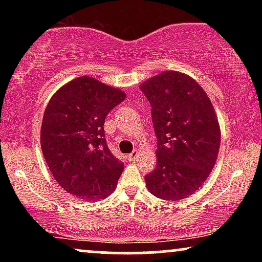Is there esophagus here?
<instances>
[{
    "label": "esophagus",
    "mask_w": 262,
    "mask_h": 262,
    "mask_svg": "<svg viewBox=\"0 0 262 262\" xmlns=\"http://www.w3.org/2000/svg\"><path fill=\"white\" fill-rule=\"evenodd\" d=\"M137 157H138V151H132L130 155L127 156V159L130 161H135L136 159H137Z\"/></svg>",
    "instance_id": "34e87169"
}]
</instances>
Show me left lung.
Returning <instances> with one entry per match:
<instances>
[{
    "mask_svg": "<svg viewBox=\"0 0 262 262\" xmlns=\"http://www.w3.org/2000/svg\"><path fill=\"white\" fill-rule=\"evenodd\" d=\"M141 91L151 106L157 166L145 175L148 189L163 200L193 194L216 163L221 131L203 88L187 75L164 71Z\"/></svg>",
    "mask_w": 262,
    "mask_h": 262,
    "instance_id": "left-lung-1",
    "label": "left lung"
}]
</instances>
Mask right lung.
<instances>
[{
  "mask_svg": "<svg viewBox=\"0 0 262 262\" xmlns=\"http://www.w3.org/2000/svg\"><path fill=\"white\" fill-rule=\"evenodd\" d=\"M124 99L119 89L82 76L49 101L40 131L42 155L55 180L74 196L96 202L116 188L124 163L108 149L103 124Z\"/></svg>",
  "mask_w": 262,
  "mask_h": 262,
  "instance_id": "right-lung-1",
  "label": "right lung"
}]
</instances>
